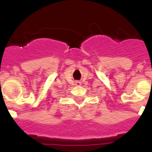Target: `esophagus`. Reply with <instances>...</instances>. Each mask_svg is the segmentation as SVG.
Here are the masks:
<instances>
[{"mask_svg":"<svg viewBox=\"0 0 152 152\" xmlns=\"http://www.w3.org/2000/svg\"><path fill=\"white\" fill-rule=\"evenodd\" d=\"M76 85H80V82H76Z\"/></svg>","mask_w":152,"mask_h":152,"instance_id":"obj_1","label":"esophagus"}]
</instances>
